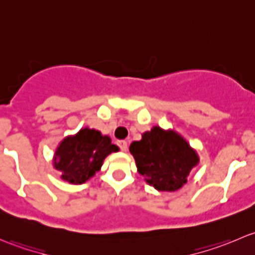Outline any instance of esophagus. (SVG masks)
Here are the masks:
<instances>
[{"instance_id":"obj_1","label":"esophagus","mask_w":255,"mask_h":255,"mask_svg":"<svg viewBox=\"0 0 255 255\" xmlns=\"http://www.w3.org/2000/svg\"><path fill=\"white\" fill-rule=\"evenodd\" d=\"M117 144H118V146H120L121 150H122V151H126L128 149V143L126 142V140H118Z\"/></svg>"}]
</instances>
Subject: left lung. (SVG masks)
<instances>
[{"label": "left lung", "instance_id": "1", "mask_svg": "<svg viewBox=\"0 0 255 255\" xmlns=\"http://www.w3.org/2000/svg\"><path fill=\"white\" fill-rule=\"evenodd\" d=\"M129 151L134 156L138 173L159 191H176L186 184L199 155L190 144L174 130L153 127L133 142Z\"/></svg>", "mask_w": 255, "mask_h": 255}]
</instances>
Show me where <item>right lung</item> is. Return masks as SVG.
Segmentation results:
<instances>
[{
    "mask_svg": "<svg viewBox=\"0 0 255 255\" xmlns=\"http://www.w3.org/2000/svg\"><path fill=\"white\" fill-rule=\"evenodd\" d=\"M109 135L90 128H82L75 135L61 140L54 154L53 164L61 171V179L70 184H84L101 169L105 158L117 151Z\"/></svg>",
    "mask_w": 255,
    "mask_h": 255,
    "instance_id": "1",
    "label": "right lung"
}]
</instances>
